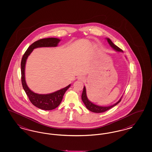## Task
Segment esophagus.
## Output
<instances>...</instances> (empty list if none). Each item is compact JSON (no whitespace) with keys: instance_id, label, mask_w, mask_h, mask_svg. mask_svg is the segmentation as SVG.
<instances>
[{"instance_id":"1","label":"esophagus","mask_w":152,"mask_h":152,"mask_svg":"<svg viewBox=\"0 0 152 152\" xmlns=\"http://www.w3.org/2000/svg\"><path fill=\"white\" fill-rule=\"evenodd\" d=\"M79 80H84V77L83 76H79Z\"/></svg>"}]
</instances>
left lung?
Masks as SVG:
<instances>
[{"instance_id":"left-lung-1","label":"left lung","mask_w":152,"mask_h":152,"mask_svg":"<svg viewBox=\"0 0 152 152\" xmlns=\"http://www.w3.org/2000/svg\"><path fill=\"white\" fill-rule=\"evenodd\" d=\"M106 39L107 40L109 44L110 45V46L115 51L117 52H123V50H121L119 47H118L117 45H116L115 44L113 43L111 40L109 38H106ZM123 96H121V97L120 98V99L117 101L116 103L110 105V106H108V107H102V106H99L97 105H96L94 104L93 102H92L91 101H89L87 97V92H86V87L84 86V88H83V91L82 93V95H81V99L82 101L84 102V105H86V108H87L88 110H89L90 111L94 112V113H102V112H104L107 110H108L109 109H110L112 108H113V107L116 106L117 104H118L121 100V98Z\"/></svg>"}]
</instances>
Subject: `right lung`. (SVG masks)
I'll return each mask as SVG.
<instances>
[{
    "mask_svg": "<svg viewBox=\"0 0 152 152\" xmlns=\"http://www.w3.org/2000/svg\"><path fill=\"white\" fill-rule=\"evenodd\" d=\"M60 39L55 37H49L40 39L32 44L23 56L21 61V74L23 88L29 98L31 103L38 108L45 110H52L57 108L62 101L66 91L71 87V84L63 89L48 94H38L32 91L26 81L25 68L26 61L33 50L40 47H55L58 45Z\"/></svg>",
    "mask_w": 152,
    "mask_h": 152,
    "instance_id": "1",
    "label": "right lung"
}]
</instances>
